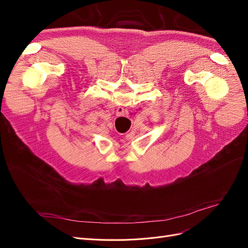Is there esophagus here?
Masks as SVG:
<instances>
[{"mask_svg":"<svg viewBox=\"0 0 248 248\" xmlns=\"http://www.w3.org/2000/svg\"><path fill=\"white\" fill-rule=\"evenodd\" d=\"M116 115H117L118 117H121V116L126 115V110H125V108H122V107H119V108H117Z\"/></svg>","mask_w":248,"mask_h":248,"instance_id":"obj_1","label":"esophagus"}]
</instances>
